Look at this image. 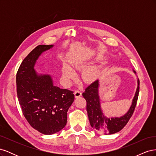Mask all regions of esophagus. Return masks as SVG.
<instances>
[{
  "label": "esophagus",
  "mask_w": 156,
  "mask_h": 156,
  "mask_svg": "<svg viewBox=\"0 0 156 156\" xmlns=\"http://www.w3.org/2000/svg\"><path fill=\"white\" fill-rule=\"evenodd\" d=\"M74 94H75V97L79 98L82 95V93H81V90H75V92H74Z\"/></svg>",
  "instance_id": "obj_1"
}]
</instances>
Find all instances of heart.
I'll list each match as a JSON object with an SVG mask.
<instances>
[{
  "mask_svg": "<svg viewBox=\"0 0 156 156\" xmlns=\"http://www.w3.org/2000/svg\"><path fill=\"white\" fill-rule=\"evenodd\" d=\"M75 68L78 69L80 66H75ZM62 78L64 81L69 83L75 77L74 70L67 64H64L62 67ZM100 71L99 68L96 66H91L86 68L82 73V78L86 83H92L95 81L100 75Z\"/></svg>",
  "mask_w": 156,
  "mask_h": 156,
  "instance_id": "b5f03b06",
  "label": "heart"
}]
</instances>
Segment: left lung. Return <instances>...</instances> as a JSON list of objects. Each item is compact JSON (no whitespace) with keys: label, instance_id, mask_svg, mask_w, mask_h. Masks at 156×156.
Here are the masks:
<instances>
[{"label":"left lung","instance_id":"left-lung-1","mask_svg":"<svg viewBox=\"0 0 156 156\" xmlns=\"http://www.w3.org/2000/svg\"><path fill=\"white\" fill-rule=\"evenodd\" d=\"M133 72L135 73V71ZM137 88L129 111L120 117L107 118L103 114L99 96V80H96L85 89L83 96L87 101V111L90 124L94 129L105 135L117 133L127 124L135 111L139 93V80H137Z\"/></svg>","mask_w":156,"mask_h":156}]
</instances>
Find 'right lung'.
Instances as JSON below:
<instances>
[{
    "mask_svg": "<svg viewBox=\"0 0 156 156\" xmlns=\"http://www.w3.org/2000/svg\"><path fill=\"white\" fill-rule=\"evenodd\" d=\"M53 47L37 45L23 60L16 75L17 94L23 115L33 128L44 135L64 128L75 99L73 91L54 86L49 75H39L34 69L40 55Z\"/></svg>",
    "mask_w": 156,
    "mask_h": 156,
    "instance_id": "1",
    "label": "right lung"
}]
</instances>
